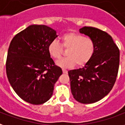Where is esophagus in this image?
Instances as JSON below:
<instances>
[{"mask_svg": "<svg viewBox=\"0 0 125 125\" xmlns=\"http://www.w3.org/2000/svg\"><path fill=\"white\" fill-rule=\"evenodd\" d=\"M62 72H63L64 74H67V73H68V71H67L66 70H65V69H62Z\"/></svg>", "mask_w": 125, "mask_h": 125, "instance_id": "34e87169", "label": "esophagus"}]
</instances>
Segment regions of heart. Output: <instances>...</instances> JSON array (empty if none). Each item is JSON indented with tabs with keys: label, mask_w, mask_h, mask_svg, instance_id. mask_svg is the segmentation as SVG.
<instances>
[{
	"label": "heart",
	"mask_w": 125,
	"mask_h": 125,
	"mask_svg": "<svg viewBox=\"0 0 125 125\" xmlns=\"http://www.w3.org/2000/svg\"><path fill=\"white\" fill-rule=\"evenodd\" d=\"M63 49H68V56L56 62L58 66L67 69L76 64L78 66H83L93 57L96 51V44L92 38L75 32H68L62 36V44L57 41L49 44L48 51L53 59L59 60L63 54Z\"/></svg>",
	"instance_id": "obj_1"
}]
</instances>
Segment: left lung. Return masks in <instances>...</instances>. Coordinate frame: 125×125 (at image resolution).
Segmentation results:
<instances>
[{
	"label": "left lung",
	"mask_w": 125,
	"mask_h": 125,
	"mask_svg": "<svg viewBox=\"0 0 125 125\" xmlns=\"http://www.w3.org/2000/svg\"><path fill=\"white\" fill-rule=\"evenodd\" d=\"M79 31L94 41L96 51L83 68L69 71L71 93L81 103H94L113 89L118 75L120 51L106 32L91 26Z\"/></svg>",
	"instance_id": "1"
}]
</instances>
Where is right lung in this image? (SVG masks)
<instances>
[{"label":"right lung","instance_id":"add662e5","mask_svg":"<svg viewBox=\"0 0 125 125\" xmlns=\"http://www.w3.org/2000/svg\"><path fill=\"white\" fill-rule=\"evenodd\" d=\"M56 31L45 25H31L10 42L6 62L10 85L22 100L41 104L52 95L54 85L62 74L48 51Z\"/></svg>","mask_w":125,"mask_h":125}]
</instances>
